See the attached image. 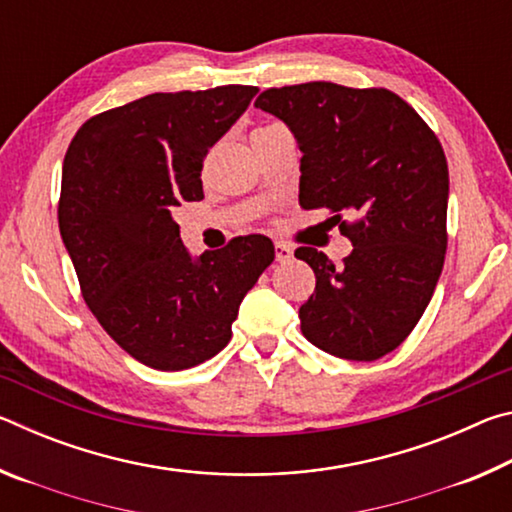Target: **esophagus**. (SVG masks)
Segmentation results:
<instances>
[{
    "mask_svg": "<svg viewBox=\"0 0 512 512\" xmlns=\"http://www.w3.org/2000/svg\"><path fill=\"white\" fill-rule=\"evenodd\" d=\"M293 257V248L289 244H284V241H275V259L280 264L284 262H291Z\"/></svg>",
    "mask_w": 512,
    "mask_h": 512,
    "instance_id": "obj_1",
    "label": "esophagus"
}]
</instances>
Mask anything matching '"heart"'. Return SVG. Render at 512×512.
<instances>
[{
    "label": "heart",
    "mask_w": 512,
    "mask_h": 512,
    "mask_svg": "<svg viewBox=\"0 0 512 512\" xmlns=\"http://www.w3.org/2000/svg\"><path fill=\"white\" fill-rule=\"evenodd\" d=\"M280 128L282 126H259V128H255L253 135H250V142L257 140V137H264V135H271L275 131H280Z\"/></svg>",
    "instance_id": "1"
}]
</instances>
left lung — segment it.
Segmentation results:
<instances>
[{"instance_id": "8db88e82", "label": "left lung", "mask_w": 512, "mask_h": 512, "mask_svg": "<svg viewBox=\"0 0 512 512\" xmlns=\"http://www.w3.org/2000/svg\"><path fill=\"white\" fill-rule=\"evenodd\" d=\"M255 108L289 126L302 151L300 207L352 212L343 266L302 246L316 291L300 307L309 343L334 357L375 361L418 325L447 250L445 151L409 103L384 88L314 81L271 88Z\"/></svg>"}]
</instances>
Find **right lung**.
Segmentation results:
<instances>
[{"instance_id": "add662e5", "label": "right lung", "mask_w": 512, "mask_h": 512, "mask_svg": "<svg viewBox=\"0 0 512 512\" xmlns=\"http://www.w3.org/2000/svg\"><path fill=\"white\" fill-rule=\"evenodd\" d=\"M253 85L155 92L85 121L63 162L58 228L83 300L121 350L185 370L228 345L246 293L275 259L264 235L192 257L173 207L203 198V160Z\"/></svg>"}]
</instances>
